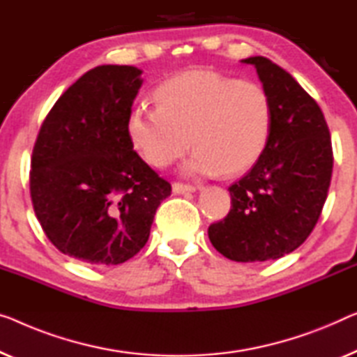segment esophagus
<instances>
[{
    "mask_svg": "<svg viewBox=\"0 0 357 357\" xmlns=\"http://www.w3.org/2000/svg\"><path fill=\"white\" fill-rule=\"evenodd\" d=\"M199 189L197 185L192 184H183V183H174L173 184V192L174 194H189V192H195Z\"/></svg>",
    "mask_w": 357,
    "mask_h": 357,
    "instance_id": "1",
    "label": "esophagus"
}]
</instances>
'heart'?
<instances>
[{"label": "heart", "mask_w": 357, "mask_h": 357, "mask_svg": "<svg viewBox=\"0 0 357 357\" xmlns=\"http://www.w3.org/2000/svg\"><path fill=\"white\" fill-rule=\"evenodd\" d=\"M155 100L131 109L126 123L132 147L153 167H168L194 144L184 174H241L268 147L274 109L261 84L190 70L163 82Z\"/></svg>", "instance_id": "b5f03b06"}]
</instances>
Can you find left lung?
I'll list each match as a JSON object with an SVG mask.
<instances>
[{
	"label": "left lung",
	"mask_w": 357,
	"mask_h": 357,
	"mask_svg": "<svg viewBox=\"0 0 357 357\" xmlns=\"http://www.w3.org/2000/svg\"><path fill=\"white\" fill-rule=\"evenodd\" d=\"M257 68L273 100V131L261 158L229 188L231 211L208 227L218 252L238 263L278 259L314 229L331 185L333 152L327 121L296 79L263 56Z\"/></svg>",
	"instance_id": "1"
}]
</instances>
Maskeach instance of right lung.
<instances>
[{
  "label": "right lung",
  "mask_w": 357,
  "mask_h": 357,
  "mask_svg": "<svg viewBox=\"0 0 357 357\" xmlns=\"http://www.w3.org/2000/svg\"><path fill=\"white\" fill-rule=\"evenodd\" d=\"M141 73L132 66L91 68L57 99L36 137L35 215L52 245L83 263L114 266L135 257L172 194L128 136Z\"/></svg>",
  "instance_id": "1"
}]
</instances>
